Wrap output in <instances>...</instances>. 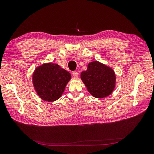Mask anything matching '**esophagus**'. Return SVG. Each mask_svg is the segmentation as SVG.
Instances as JSON below:
<instances>
[{
	"label": "esophagus",
	"instance_id": "esophagus-1",
	"mask_svg": "<svg viewBox=\"0 0 154 154\" xmlns=\"http://www.w3.org/2000/svg\"><path fill=\"white\" fill-rule=\"evenodd\" d=\"M73 77H78V75H79V73H78V72H75H75H73Z\"/></svg>",
	"mask_w": 154,
	"mask_h": 154
}]
</instances>
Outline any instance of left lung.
I'll return each instance as SVG.
<instances>
[{"instance_id": "left-lung-1", "label": "left lung", "mask_w": 154, "mask_h": 154, "mask_svg": "<svg viewBox=\"0 0 154 154\" xmlns=\"http://www.w3.org/2000/svg\"><path fill=\"white\" fill-rule=\"evenodd\" d=\"M81 79L88 92L97 98L109 96L116 86L114 70L98 61L90 62L87 69L81 72Z\"/></svg>"}]
</instances>
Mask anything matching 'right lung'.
I'll return each mask as SVG.
<instances>
[{
    "instance_id": "1",
    "label": "right lung",
    "mask_w": 154,
    "mask_h": 154,
    "mask_svg": "<svg viewBox=\"0 0 154 154\" xmlns=\"http://www.w3.org/2000/svg\"><path fill=\"white\" fill-rule=\"evenodd\" d=\"M71 77V74L58 64L48 62L35 69L32 83L42 100L53 102L61 97Z\"/></svg>"
}]
</instances>
